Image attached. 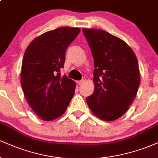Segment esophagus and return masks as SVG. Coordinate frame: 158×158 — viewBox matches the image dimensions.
<instances>
[{
	"mask_svg": "<svg viewBox=\"0 0 158 158\" xmlns=\"http://www.w3.org/2000/svg\"><path fill=\"white\" fill-rule=\"evenodd\" d=\"M85 80H86V79H85V77H83L82 79H81V80H80V81H77V82L78 83V84H81V83H83V82H84V81H85Z\"/></svg>",
	"mask_w": 158,
	"mask_h": 158,
	"instance_id": "obj_1",
	"label": "esophagus"
}]
</instances>
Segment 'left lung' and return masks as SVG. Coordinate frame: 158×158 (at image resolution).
Instances as JSON below:
<instances>
[{"mask_svg": "<svg viewBox=\"0 0 158 158\" xmlns=\"http://www.w3.org/2000/svg\"><path fill=\"white\" fill-rule=\"evenodd\" d=\"M94 57V91L86 98L95 116L114 121L128 110L140 77L135 53L119 38L99 29H82Z\"/></svg>", "mask_w": 158, "mask_h": 158, "instance_id": "left-lung-1", "label": "left lung"}]
</instances>
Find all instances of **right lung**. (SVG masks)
Returning <instances> with one entry per match:
<instances>
[{
  "mask_svg": "<svg viewBox=\"0 0 158 158\" xmlns=\"http://www.w3.org/2000/svg\"><path fill=\"white\" fill-rule=\"evenodd\" d=\"M79 32L77 27H59L36 37L25 50L21 87L28 104L43 120L61 117L73 97L75 81L61 76L60 70L67 48Z\"/></svg>",
  "mask_w": 158,
  "mask_h": 158,
  "instance_id": "add662e5",
  "label": "right lung"
}]
</instances>
